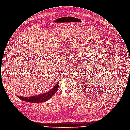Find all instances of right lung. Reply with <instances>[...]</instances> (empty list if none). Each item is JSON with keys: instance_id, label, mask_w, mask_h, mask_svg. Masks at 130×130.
I'll return each mask as SVG.
<instances>
[{"instance_id": "right-lung-1", "label": "right lung", "mask_w": 130, "mask_h": 130, "mask_svg": "<svg viewBox=\"0 0 130 130\" xmlns=\"http://www.w3.org/2000/svg\"><path fill=\"white\" fill-rule=\"evenodd\" d=\"M58 82L59 81L57 82L56 85L52 90H51L50 91L47 93H43L39 95H37L36 96L35 95L31 97H24L19 95H18L17 96L19 99L31 103H40L45 102L48 100L52 98V97L56 93L57 91L58 90L59 87Z\"/></svg>"}]
</instances>
